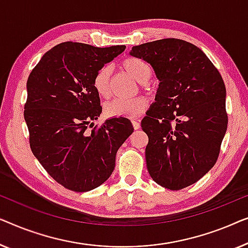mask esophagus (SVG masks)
I'll return each instance as SVG.
<instances>
[{"instance_id": "obj_1", "label": "esophagus", "mask_w": 248, "mask_h": 248, "mask_svg": "<svg viewBox=\"0 0 248 248\" xmlns=\"http://www.w3.org/2000/svg\"><path fill=\"white\" fill-rule=\"evenodd\" d=\"M131 123H132V127H134V129H136V130L140 128V120L134 119V120L131 121Z\"/></svg>"}]
</instances>
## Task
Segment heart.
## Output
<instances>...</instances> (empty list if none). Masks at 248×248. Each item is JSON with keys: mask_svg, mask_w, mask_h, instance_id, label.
<instances>
[{"mask_svg": "<svg viewBox=\"0 0 248 248\" xmlns=\"http://www.w3.org/2000/svg\"><path fill=\"white\" fill-rule=\"evenodd\" d=\"M121 68L139 83L147 82L152 76V68L147 62L138 57H127L120 62ZM111 68L102 66L93 76V88L103 99H108L111 94L110 89ZM147 108V100L142 96L132 99H114L104 107L108 117H137Z\"/></svg>", "mask_w": 248, "mask_h": 248, "instance_id": "1", "label": "heart"}]
</instances>
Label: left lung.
<instances>
[{
  "mask_svg": "<svg viewBox=\"0 0 248 248\" xmlns=\"http://www.w3.org/2000/svg\"><path fill=\"white\" fill-rule=\"evenodd\" d=\"M130 55L149 62L159 79L141 120L149 175L165 189H184L218 159L228 124L224 79L200 48L175 38L135 46Z\"/></svg>",
  "mask_w": 248,
  "mask_h": 248,
  "instance_id": "left-lung-1",
  "label": "left lung"
}]
</instances>
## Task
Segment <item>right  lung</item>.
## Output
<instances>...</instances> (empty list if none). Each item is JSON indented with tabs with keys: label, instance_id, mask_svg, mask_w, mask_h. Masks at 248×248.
<instances>
[{
	"label": "right lung",
	"instance_id": "add662e5",
	"mask_svg": "<svg viewBox=\"0 0 248 248\" xmlns=\"http://www.w3.org/2000/svg\"><path fill=\"white\" fill-rule=\"evenodd\" d=\"M124 49L66 41L48 50L28 78L24 120L30 148L66 189L86 192L106 182L118 149L134 131L124 117L91 124L102 112L93 76Z\"/></svg>",
	"mask_w": 248,
	"mask_h": 248
}]
</instances>
